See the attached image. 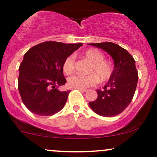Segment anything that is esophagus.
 <instances>
[{
	"label": "esophagus",
	"mask_w": 157,
	"mask_h": 157,
	"mask_svg": "<svg viewBox=\"0 0 157 157\" xmlns=\"http://www.w3.org/2000/svg\"><path fill=\"white\" fill-rule=\"evenodd\" d=\"M79 90V91H82V92H86V91H87V89H80V88H79V89H77Z\"/></svg>",
	"instance_id": "1"
}]
</instances>
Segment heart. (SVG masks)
I'll return each mask as SVG.
<instances>
[{"mask_svg":"<svg viewBox=\"0 0 157 157\" xmlns=\"http://www.w3.org/2000/svg\"><path fill=\"white\" fill-rule=\"evenodd\" d=\"M82 57L91 63L87 75H76L68 79L69 87L75 89H86L98 83L99 80L105 82L111 78L113 73L112 65L104 59L101 52L97 49H89L82 54ZM75 70V58L69 55L63 63V71L66 75H71Z\"/></svg>","mask_w":157,"mask_h":157,"instance_id":"b5f03b06","label":"heart"}]
</instances>
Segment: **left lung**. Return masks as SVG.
<instances>
[{"label": "left lung", "instance_id": "8db88e82", "mask_svg": "<svg viewBox=\"0 0 157 157\" xmlns=\"http://www.w3.org/2000/svg\"><path fill=\"white\" fill-rule=\"evenodd\" d=\"M109 54L114 68L103 89L97 90L96 100L89 102L91 109L100 116L112 117L120 114L130 104L138 81L135 60L127 50L111 42L89 44Z\"/></svg>", "mask_w": 157, "mask_h": 157}]
</instances>
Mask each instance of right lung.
<instances>
[{
	"instance_id": "right-lung-1",
	"label": "right lung",
	"mask_w": 157,
	"mask_h": 157,
	"mask_svg": "<svg viewBox=\"0 0 157 157\" xmlns=\"http://www.w3.org/2000/svg\"><path fill=\"white\" fill-rule=\"evenodd\" d=\"M82 44L41 43L29 49L19 67L18 90L26 107L39 116H52L64 107L69 90L60 91L66 80L63 63Z\"/></svg>"
}]
</instances>
